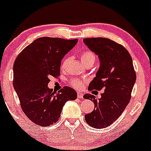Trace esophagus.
Returning <instances> with one entry per match:
<instances>
[{
	"instance_id": "1",
	"label": "esophagus",
	"mask_w": 151,
	"mask_h": 151,
	"mask_svg": "<svg viewBox=\"0 0 151 151\" xmlns=\"http://www.w3.org/2000/svg\"><path fill=\"white\" fill-rule=\"evenodd\" d=\"M77 96H78V98L82 99L83 97V94L82 93H81V92H78V93H77Z\"/></svg>"
}]
</instances>
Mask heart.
Instances as JSON below:
<instances>
[{"instance_id": "1", "label": "heart", "mask_w": 151, "mask_h": 151, "mask_svg": "<svg viewBox=\"0 0 151 151\" xmlns=\"http://www.w3.org/2000/svg\"><path fill=\"white\" fill-rule=\"evenodd\" d=\"M81 62L84 65H86V64H88L89 63L91 62H95V55L90 50H85L81 54ZM69 59L68 58H65V60L63 61L62 64V68L64 69L66 67V65H67ZM71 84H72L74 88L77 89H81L83 87L84 85V81L83 80H79V79H73L71 81Z\"/></svg>"}]
</instances>
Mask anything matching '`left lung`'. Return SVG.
Segmentation results:
<instances>
[{"label":"left lung","mask_w":151,"mask_h":151,"mask_svg":"<svg viewBox=\"0 0 151 151\" xmlns=\"http://www.w3.org/2000/svg\"><path fill=\"white\" fill-rule=\"evenodd\" d=\"M83 42L100 61L88 89L104 91L99 99L90 93L83 96L94 104V109L85 115V119L92 127L105 128L119 117L129 104L136 81L135 71L132 58L122 45L103 37L86 38Z\"/></svg>","instance_id":"1"}]
</instances>
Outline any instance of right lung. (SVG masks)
Wrapping results in <instances>:
<instances>
[{
    "label": "right lung",
    "mask_w": 151,
    "mask_h": 151,
    "mask_svg": "<svg viewBox=\"0 0 151 151\" xmlns=\"http://www.w3.org/2000/svg\"><path fill=\"white\" fill-rule=\"evenodd\" d=\"M78 42L76 40L40 37L19 53L14 64L13 85L27 117L38 125L57 122L65 102L76 100L74 89L59 92L48 88L50 76H58L62 59Z\"/></svg>",
    "instance_id": "add662e5"
}]
</instances>
